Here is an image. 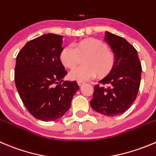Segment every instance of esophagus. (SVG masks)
Returning <instances> with one entry per match:
<instances>
[{
  "label": "esophagus",
  "instance_id": "obj_1",
  "mask_svg": "<svg viewBox=\"0 0 156 156\" xmlns=\"http://www.w3.org/2000/svg\"><path fill=\"white\" fill-rule=\"evenodd\" d=\"M84 84V81H78V85H79V86L83 85V84Z\"/></svg>",
  "mask_w": 156,
  "mask_h": 156
}]
</instances>
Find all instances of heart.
Returning a JSON list of instances; mask_svg holds the SVG:
<instances>
[{
  "instance_id": "obj_1",
  "label": "heart",
  "mask_w": 156,
  "mask_h": 156,
  "mask_svg": "<svg viewBox=\"0 0 156 156\" xmlns=\"http://www.w3.org/2000/svg\"><path fill=\"white\" fill-rule=\"evenodd\" d=\"M84 67L75 69L69 74L73 80L80 81L91 79L96 75L105 76L115 64V55L107 46L101 40L89 38L68 46L61 49L58 58L66 69H74L76 67L79 57H84Z\"/></svg>"
}]
</instances>
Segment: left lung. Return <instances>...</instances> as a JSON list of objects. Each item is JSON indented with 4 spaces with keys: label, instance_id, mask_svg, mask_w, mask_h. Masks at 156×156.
Segmentation results:
<instances>
[{
    "label": "left lung",
    "instance_id": "1",
    "mask_svg": "<svg viewBox=\"0 0 156 156\" xmlns=\"http://www.w3.org/2000/svg\"><path fill=\"white\" fill-rule=\"evenodd\" d=\"M104 40L114 53L115 64L101 85H94L90 104L98 113L115 116L126 111L136 98L142 66L136 49L123 37L106 32Z\"/></svg>",
    "mask_w": 156,
    "mask_h": 156
}]
</instances>
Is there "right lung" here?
Instances as JSON below:
<instances>
[{"label":"right lung","mask_w":156,"mask_h":156,"mask_svg":"<svg viewBox=\"0 0 156 156\" xmlns=\"http://www.w3.org/2000/svg\"><path fill=\"white\" fill-rule=\"evenodd\" d=\"M62 36L48 33L26 43L16 59L14 80L24 106L35 118L53 121L70 108L79 89L75 81H65L67 72L58 55Z\"/></svg>","instance_id":"add662e5"}]
</instances>
